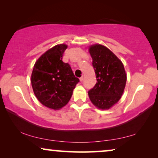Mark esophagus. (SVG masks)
<instances>
[{
    "instance_id": "1",
    "label": "esophagus",
    "mask_w": 158,
    "mask_h": 158,
    "mask_svg": "<svg viewBox=\"0 0 158 158\" xmlns=\"http://www.w3.org/2000/svg\"><path fill=\"white\" fill-rule=\"evenodd\" d=\"M83 81V76H82L81 77H80V81L82 82Z\"/></svg>"
}]
</instances>
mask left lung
<instances>
[{"instance_id": "1", "label": "left lung", "mask_w": 158, "mask_h": 158, "mask_svg": "<svg viewBox=\"0 0 158 158\" xmlns=\"http://www.w3.org/2000/svg\"><path fill=\"white\" fill-rule=\"evenodd\" d=\"M88 52L97 78L94 88L88 91V96L96 108L108 110L122 98L127 83L126 71L122 62L104 45H90Z\"/></svg>"}]
</instances>
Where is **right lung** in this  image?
Instances as JSON below:
<instances>
[{
    "label": "right lung",
    "instance_id": "add662e5",
    "mask_svg": "<svg viewBox=\"0 0 158 158\" xmlns=\"http://www.w3.org/2000/svg\"><path fill=\"white\" fill-rule=\"evenodd\" d=\"M65 44H57L39 57L31 75L34 94L43 106L53 110L64 107L70 100L79 79L68 63L62 62Z\"/></svg>",
    "mask_w": 158,
    "mask_h": 158
}]
</instances>
